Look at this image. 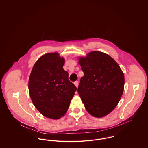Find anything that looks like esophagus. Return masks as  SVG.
<instances>
[{
  "instance_id": "1",
  "label": "esophagus",
  "mask_w": 148,
  "mask_h": 148,
  "mask_svg": "<svg viewBox=\"0 0 148 148\" xmlns=\"http://www.w3.org/2000/svg\"><path fill=\"white\" fill-rule=\"evenodd\" d=\"M74 85H75V86L77 88V87H78V82H75L74 83Z\"/></svg>"
}]
</instances>
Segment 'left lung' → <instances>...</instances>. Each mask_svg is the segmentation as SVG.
I'll return each mask as SVG.
<instances>
[{"instance_id": "obj_1", "label": "left lung", "mask_w": 148, "mask_h": 148, "mask_svg": "<svg viewBox=\"0 0 148 148\" xmlns=\"http://www.w3.org/2000/svg\"><path fill=\"white\" fill-rule=\"evenodd\" d=\"M78 62L84 76L77 92L86 111L95 118H103L117 106L124 89V75L119 65L108 54L92 51Z\"/></svg>"}]
</instances>
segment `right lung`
Returning a JSON list of instances; mask_svg holds the SVG:
<instances>
[{"instance_id": "obj_1", "label": "right lung", "mask_w": 148, "mask_h": 148, "mask_svg": "<svg viewBox=\"0 0 148 148\" xmlns=\"http://www.w3.org/2000/svg\"><path fill=\"white\" fill-rule=\"evenodd\" d=\"M65 59L58 53L40 56L34 64L28 82L32 101L43 116L59 119L67 112L76 86L64 71Z\"/></svg>"}]
</instances>
